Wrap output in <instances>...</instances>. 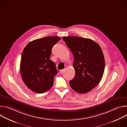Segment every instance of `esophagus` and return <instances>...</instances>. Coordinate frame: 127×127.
I'll return each instance as SVG.
<instances>
[{
    "mask_svg": "<svg viewBox=\"0 0 127 127\" xmlns=\"http://www.w3.org/2000/svg\"><path fill=\"white\" fill-rule=\"evenodd\" d=\"M64 71V69H62V70H60V73L61 74H62V73H63Z\"/></svg>",
    "mask_w": 127,
    "mask_h": 127,
    "instance_id": "esophagus-1",
    "label": "esophagus"
}]
</instances>
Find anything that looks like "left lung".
Returning <instances> with one entry per match:
<instances>
[{
    "instance_id": "obj_1",
    "label": "left lung",
    "mask_w": 127,
    "mask_h": 127,
    "mask_svg": "<svg viewBox=\"0 0 127 127\" xmlns=\"http://www.w3.org/2000/svg\"><path fill=\"white\" fill-rule=\"evenodd\" d=\"M74 57L75 74L69 81L72 89L79 94L90 92L100 82L105 61L99 45L93 40L76 36L63 37Z\"/></svg>"
}]
</instances>
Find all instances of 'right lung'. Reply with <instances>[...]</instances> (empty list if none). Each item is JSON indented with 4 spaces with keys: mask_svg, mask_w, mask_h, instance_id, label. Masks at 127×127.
<instances>
[{
    "mask_svg": "<svg viewBox=\"0 0 127 127\" xmlns=\"http://www.w3.org/2000/svg\"><path fill=\"white\" fill-rule=\"evenodd\" d=\"M60 40L57 36L46 37L30 42L24 48L21 73L25 84L32 91L42 94L52 87L58 71L50 58L52 47Z\"/></svg>",
    "mask_w": 127,
    "mask_h": 127,
    "instance_id": "add662e5",
    "label": "right lung"
}]
</instances>
